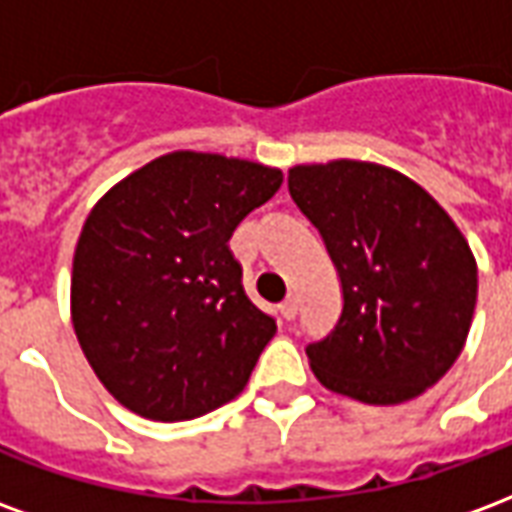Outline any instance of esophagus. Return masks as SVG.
<instances>
[{
  "instance_id": "obj_1",
  "label": "esophagus",
  "mask_w": 512,
  "mask_h": 512,
  "mask_svg": "<svg viewBox=\"0 0 512 512\" xmlns=\"http://www.w3.org/2000/svg\"><path fill=\"white\" fill-rule=\"evenodd\" d=\"M296 312H299V304H296V299H293V296L279 304V315H282L285 321H293V318H296Z\"/></svg>"
}]
</instances>
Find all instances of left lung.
Wrapping results in <instances>:
<instances>
[{
	"instance_id": "obj_1",
	"label": "left lung",
	"mask_w": 512,
	"mask_h": 512,
	"mask_svg": "<svg viewBox=\"0 0 512 512\" xmlns=\"http://www.w3.org/2000/svg\"><path fill=\"white\" fill-rule=\"evenodd\" d=\"M288 189L343 288L340 321L307 345L312 373L370 406L422 395L472 326L477 263L461 230L422 186L370 161L301 164Z\"/></svg>"
}]
</instances>
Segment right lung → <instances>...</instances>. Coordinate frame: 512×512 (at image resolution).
Here are the masks:
<instances>
[{
    "label": "right lung",
    "mask_w": 512,
    "mask_h": 512,
    "mask_svg": "<svg viewBox=\"0 0 512 512\" xmlns=\"http://www.w3.org/2000/svg\"><path fill=\"white\" fill-rule=\"evenodd\" d=\"M282 172L178 150L106 191L76 244L71 318L98 381L134 414L180 422L230 403L277 321L227 241Z\"/></svg>",
    "instance_id": "1"
}]
</instances>
